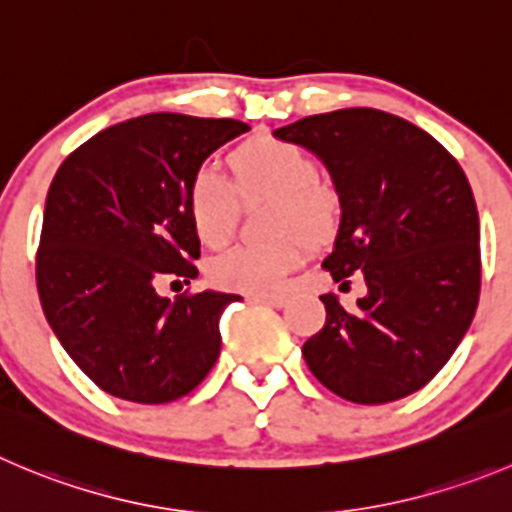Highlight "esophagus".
Returning a JSON list of instances; mask_svg holds the SVG:
<instances>
[{
    "label": "esophagus",
    "mask_w": 512,
    "mask_h": 512,
    "mask_svg": "<svg viewBox=\"0 0 512 512\" xmlns=\"http://www.w3.org/2000/svg\"><path fill=\"white\" fill-rule=\"evenodd\" d=\"M250 300H255V303L260 305H270V308H283V305L288 303L285 295H252Z\"/></svg>",
    "instance_id": "obj_1"
}]
</instances>
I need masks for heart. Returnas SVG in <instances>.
Here are the masks:
<instances>
[{"label":"heart","instance_id":"heart-1","mask_svg":"<svg viewBox=\"0 0 512 512\" xmlns=\"http://www.w3.org/2000/svg\"><path fill=\"white\" fill-rule=\"evenodd\" d=\"M232 183L212 166H199L186 184V214L199 242H227L240 197H272L270 232L262 245H234L209 262V278L219 288L242 293H275L300 265L305 242L323 247L341 227V197L321 179L313 156L275 136H255L227 156Z\"/></svg>","mask_w":512,"mask_h":512}]
</instances>
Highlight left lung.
Here are the masks:
<instances>
[{
  "instance_id": "left-lung-1",
  "label": "left lung",
  "mask_w": 512,
  "mask_h": 512,
  "mask_svg": "<svg viewBox=\"0 0 512 512\" xmlns=\"http://www.w3.org/2000/svg\"><path fill=\"white\" fill-rule=\"evenodd\" d=\"M326 164L341 227L323 267L361 272L369 293L346 310L321 295L326 326L303 343L313 376L353 404H386L437 376L475 318L480 217L455 156L414 123L343 108L275 131Z\"/></svg>"
}]
</instances>
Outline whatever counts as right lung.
Listing matches in <instances>:
<instances>
[{"mask_svg": "<svg viewBox=\"0 0 512 512\" xmlns=\"http://www.w3.org/2000/svg\"><path fill=\"white\" fill-rule=\"evenodd\" d=\"M250 126L148 113L95 133L52 179L37 250V293L57 341L105 394L166 404L197 389L219 356V315L240 295L171 303L164 278L194 280L199 237L186 184Z\"/></svg>", "mask_w": 512, "mask_h": 512, "instance_id": "1", "label": "right lung"}]
</instances>
